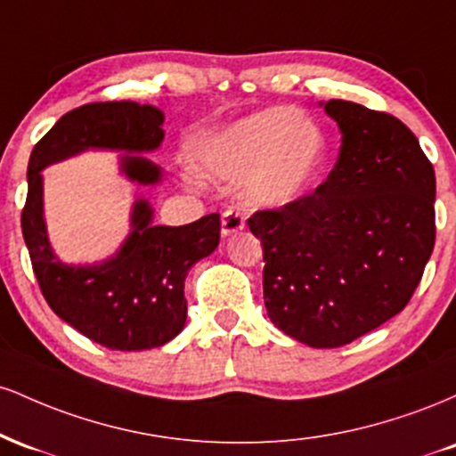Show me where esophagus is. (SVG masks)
Wrapping results in <instances>:
<instances>
[{"label":"esophagus","instance_id":"obj_1","mask_svg":"<svg viewBox=\"0 0 456 456\" xmlns=\"http://www.w3.org/2000/svg\"><path fill=\"white\" fill-rule=\"evenodd\" d=\"M240 229H244V214L240 210H224L223 212V235L227 238V235H233L238 233Z\"/></svg>","mask_w":456,"mask_h":456}]
</instances>
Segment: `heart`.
<instances>
[{
  "mask_svg": "<svg viewBox=\"0 0 456 456\" xmlns=\"http://www.w3.org/2000/svg\"><path fill=\"white\" fill-rule=\"evenodd\" d=\"M326 139L311 118L291 107H268L232 124L206 145L199 167L216 180H242L246 201L281 206L315 182Z\"/></svg>",
  "mask_w": 456,
  "mask_h": 456,
  "instance_id": "heart-1",
  "label": "heart"
}]
</instances>
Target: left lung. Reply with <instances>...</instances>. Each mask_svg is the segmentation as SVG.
I'll use <instances>...</instances> for the list:
<instances>
[{
	"instance_id": "8db88e82",
	"label": "left lung",
	"mask_w": 456,
	"mask_h": 456,
	"mask_svg": "<svg viewBox=\"0 0 456 456\" xmlns=\"http://www.w3.org/2000/svg\"><path fill=\"white\" fill-rule=\"evenodd\" d=\"M326 113L343 133L326 182L246 221L264 246L270 319L319 349L401 313L436 246V171L416 134L349 101H328Z\"/></svg>"
}]
</instances>
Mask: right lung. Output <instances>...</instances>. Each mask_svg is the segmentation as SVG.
<instances>
[{
  "instance_id": "obj_1",
  "label": "right lung",
  "mask_w": 456,
  "mask_h": 456,
  "mask_svg": "<svg viewBox=\"0 0 456 456\" xmlns=\"http://www.w3.org/2000/svg\"><path fill=\"white\" fill-rule=\"evenodd\" d=\"M162 111L137 102H92L61 115L34 145L28 199L20 214L31 268L46 305L83 337L119 352L160 347L186 323L184 281L221 240V216L208 214L182 227H151V208L139 199L133 233L101 265H66L55 257L43 218V175L51 162L87 148L150 151L162 141ZM122 169L137 184H156L160 169L143 156H124Z\"/></svg>"
}]
</instances>
